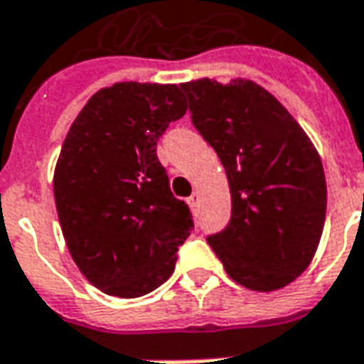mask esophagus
Instances as JSON below:
<instances>
[{"instance_id": "esophagus-1", "label": "esophagus", "mask_w": 364, "mask_h": 364, "mask_svg": "<svg viewBox=\"0 0 364 364\" xmlns=\"http://www.w3.org/2000/svg\"><path fill=\"white\" fill-rule=\"evenodd\" d=\"M189 204L193 206V208H196V206H198V193H193V195L189 196Z\"/></svg>"}]
</instances>
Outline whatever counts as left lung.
Returning a JSON list of instances; mask_svg holds the SVG:
<instances>
[{"mask_svg":"<svg viewBox=\"0 0 364 364\" xmlns=\"http://www.w3.org/2000/svg\"><path fill=\"white\" fill-rule=\"evenodd\" d=\"M193 125L228 173L231 220L208 245L255 291L291 284L311 264L326 220L318 152L278 100L252 80L181 85Z\"/></svg>","mask_w":364,"mask_h":364,"instance_id":"8db88e82","label":"left lung"}]
</instances>
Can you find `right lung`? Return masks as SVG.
<instances>
[{
	"mask_svg": "<svg viewBox=\"0 0 364 364\" xmlns=\"http://www.w3.org/2000/svg\"><path fill=\"white\" fill-rule=\"evenodd\" d=\"M185 112L179 86L117 82L94 94L67 133L53 175L59 223L75 264L107 295L160 287L195 228L156 154Z\"/></svg>",
	"mask_w": 364,
	"mask_h": 364,
	"instance_id": "1",
	"label": "right lung"
}]
</instances>
